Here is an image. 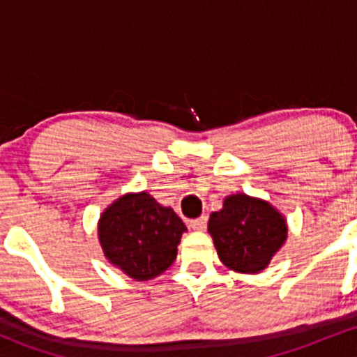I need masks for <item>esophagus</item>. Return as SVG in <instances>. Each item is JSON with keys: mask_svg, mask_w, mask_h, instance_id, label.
I'll use <instances>...</instances> for the list:
<instances>
[{"mask_svg": "<svg viewBox=\"0 0 357 357\" xmlns=\"http://www.w3.org/2000/svg\"><path fill=\"white\" fill-rule=\"evenodd\" d=\"M206 223H208V218L206 216H199V218H194L189 222V227L192 230H204Z\"/></svg>", "mask_w": 357, "mask_h": 357, "instance_id": "34e87169", "label": "esophagus"}]
</instances>
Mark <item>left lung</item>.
Wrapping results in <instances>:
<instances>
[{"label": "left lung", "mask_w": 357, "mask_h": 357, "mask_svg": "<svg viewBox=\"0 0 357 357\" xmlns=\"http://www.w3.org/2000/svg\"><path fill=\"white\" fill-rule=\"evenodd\" d=\"M208 232L218 258L238 273H259L287 238V222L266 201L232 194L220 211L211 213Z\"/></svg>", "instance_id": "obj_1"}]
</instances>
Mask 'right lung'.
<instances>
[{
	"label": "right lung",
	"instance_id": "obj_1",
	"mask_svg": "<svg viewBox=\"0 0 357 357\" xmlns=\"http://www.w3.org/2000/svg\"><path fill=\"white\" fill-rule=\"evenodd\" d=\"M185 225L148 192L119 197L102 211L98 237L108 261L139 282L151 280L172 266Z\"/></svg>",
	"mask_w": 357,
	"mask_h": 357
}]
</instances>
